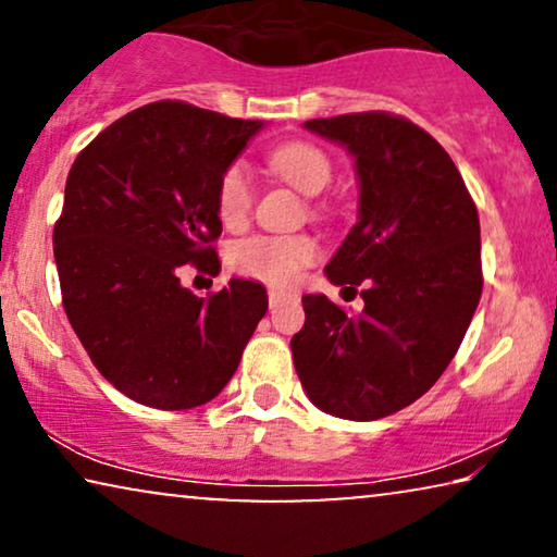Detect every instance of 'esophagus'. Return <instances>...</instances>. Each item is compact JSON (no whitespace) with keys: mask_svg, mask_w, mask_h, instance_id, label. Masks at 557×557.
Masks as SVG:
<instances>
[{"mask_svg":"<svg viewBox=\"0 0 557 557\" xmlns=\"http://www.w3.org/2000/svg\"><path fill=\"white\" fill-rule=\"evenodd\" d=\"M288 296H292V294L278 292V288H271V292H269V304H271V309H276L278 304H284V301L288 299Z\"/></svg>","mask_w":557,"mask_h":557,"instance_id":"obj_1","label":"esophagus"}]
</instances>
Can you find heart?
Returning <instances> with one entry per match:
<instances>
[{
	"label": "heart",
	"mask_w": 557,
	"mask_h": 557,
	"mask_svg": "<svg viewBox=\"0 0 557 557\" xmlns=\"http://www.w3.org/2000/svg\"><path fill=\"white\" fill-rule=\"evenodd\" d=\"M269 162L278 177L299 193L317 197L330 187L334 166L322 149L307 141H286L271 151ZM253 177L248 164L235 162L218 182V218L225 227L246 225L253 210ZM319 253L309 235H256L231 248L227 261L243 276L265 281L271 286H288L299 278L304 265L314 263Z\"/></svg>",
	"instance_id": "obj_1"
}]
</instances>
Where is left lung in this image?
<instances>
[{
  "mask_svg": "<svg viewBox=\"0 0 557 557\" xmlns=\"http://www.w3.org/2000/svg\"><path fill=\"white\" fill-rule=\"evenodd\" d=\"M304 128L355 159L357 223L324 273L364 286V309L304 294L296 375L324 413L377 421L421 398L469 330L482 296L479 215L451 157L408 119L347 113Z\"/></svg>",
  "mask_w": 557,
  "mask_h": 557,
  "instance_id": "obj_1",
  "label": "left lung"
}]
</instances>
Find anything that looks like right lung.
Here are the masks:
<instances>
[{
    "instance_id": "right-lung-1",
    "label": "right lung",
    "mask_w": 557,
    "mask_h": 557,
    "mask_svg": "<svg viewBox=\"0 0 557 557\" xmlns=\"http://www.w3.org/2000/svg\"><path fill=\"white\" fill-rule=\"evenodd\" d=\"M263 121L157 101L103 128L71 166L52 231L67 322L98 372L141 406L187 410L238 370L269 296L231 278L182 286V265L220 269L218 182Z\"/></svg>"
}]
</instances>
